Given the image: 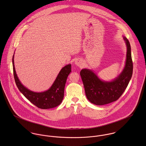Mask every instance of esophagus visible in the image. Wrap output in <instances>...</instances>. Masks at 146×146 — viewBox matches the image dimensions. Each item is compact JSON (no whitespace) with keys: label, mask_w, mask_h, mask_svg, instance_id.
<instances>
[{"label":"esophagus","mask_w":146,"mask_h":146,"mask_svg":"<svg viewBox=\"0 0 146 146\" xmlns=\"http://www.w3.org/2000/svg\"><path fill=\"white\" fill-rule=\"evenodd\" d=\"M82 63V62L80 60H76V61H75V64H76L77 66H79V65H80Z\"/></svg>","instance_id":"34e87169"}]
</instances>
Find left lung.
<instances>
[{
    "label": "left lung",
    "mask_w": 146,
    "mask_h": 146,
    "mask_svg": "<svg viewBox=\"0 0 146 146\" xmlns=\"http://www.w3.org/2000/svg\"><path fill=\"white\" fill-rule=\"evenodd\" d=\"M126 45V58L121 73L110 82L101 80L92 70L84 68L80 71L87 99L93 104L104 105L117 101L123 94L133 74L131 47L127 39L123 36Z\"/></svg>",
    "instance_id": "1"
}]
</instances>
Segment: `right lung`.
<instances>
[{
    "mask_svg": "<svg viewBox=\"0 0 146 146\" xmlns=\"http://www.w3.org/2000/svg\"><path fill=\"white\" fill-rule=\"evenodd\" d=\"M14 54L12 58L14 78L17 88L23 96L33 104L41 109L52 108L61 104L63 99L66 80L71 71V64H68L62 67L49 89L42 92H35L28 89L20 81L15 70Z\"/></svg>",
    "mask_w": 146,
    "mask_h": 146,
    "instance_id": "add662e5",
    "label": "right lung"
}]
</instances>
